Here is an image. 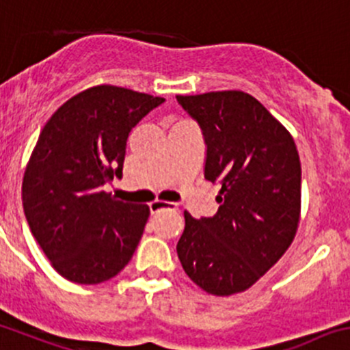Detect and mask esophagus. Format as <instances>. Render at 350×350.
I'll return each instance as SVG.
<instances>
[{
    "instance_id": "34e87169",
    "label": "esophagus",
    "mask_w": 350,
    "mask_h": 350,
    "mask_svg": "<svg viewBox=\"0 0 350 350\" xmlns=\"http://www.w3.org/2000/svg\"><path fill=\"white\" fill-rule=\"evenodd\" d=\"M149 209H151V215H156V213L165 211V209H170V211H173V209H177V206L173 204V202L152 201V202H149Z\"/></svg>"
}]
</instances>
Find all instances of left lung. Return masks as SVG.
Returning <instances> with one entry per match:
<instances>
[{
    "mask_svg": "<svg viewBox=\"0 0 350 350\" xmlns=\"http://www.w3.org/2000/svg\"><path fill=\"white\" fill-rule=\"evenodd\" d=\"M201 127L204 178L219 185L211 218H192L177 254L213 295L247 291L292 244L301 218V161L291 132L242 91L177 96Z\"/></svg>",
    "mask_w": 350,
    "mask_h": 350,
    "instance_id": "left-lung-1",
    "label": "left lung"
}]
</instances>
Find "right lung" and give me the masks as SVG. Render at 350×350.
I'll return each instance as SVG.
<instances>
[{"mask_svg":"<svg viewBox=\"0 0 350 350\" xmlns=\"http://www.w3.org/2000/svg\"><path fill=\"white\" fill-rule=\"evenodd\" d=\"M163 101L96 85L63 103L41 131L23 173V213L66 280L101 284L132 259L149 208L116 201L103 185L122 177L129 134Z\"/></svg>","mask_w":350,"mask_h":350,"instance_id":"1","label":"right lung"}]
</instances>
